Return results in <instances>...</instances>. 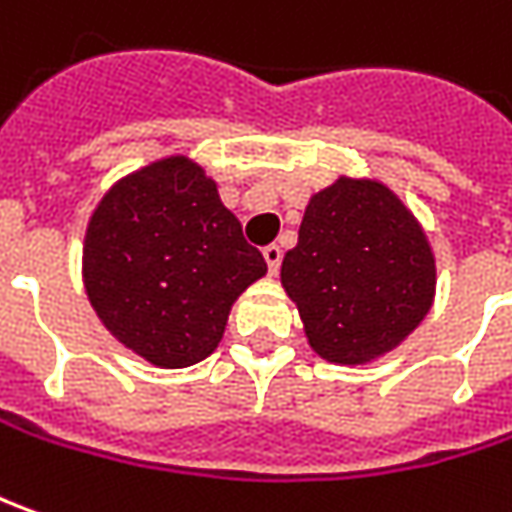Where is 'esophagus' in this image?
I'll use <instances>...</instances> for the list:
<instances>
[{"label": "esophagus", "instance_id": "obj_1", "mask_svg": "<svg viewBox=\"0 0 512 512\" xmlns=\"http://www.w3.org/2000/svg\"><path fill=\"white\" fill-rule=\"evenodd\" d=\"M263 257H266V266H269V272L277 274V269H280V260H283V249H280L277 243H269V246L263 249Z\"/></svg>", "mask_w": 512, "mask_h": 512}]
</instances>
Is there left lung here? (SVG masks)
Returning <instances> with one entry per match:
<instances>
[{
    "instance_id": "obj_1",
    "label": "left lung",
    "mask_w": 512,
    "mask_h": 512,
    "mask_svg": "<svg viewBox=\"0 0 512 512\" xmlns=\"http://www.w3.org/2000/svg\"><path fill=\"white\" fill-rule=\"evenodd\" d=\"M280 283L311 348L328 362L362 365L425 320L436 260L425 229L388 186L340 175L311 195Z\"/></svg>"
}]
</instances>
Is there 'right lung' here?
<instances>
[{
  "label": "right lung",
  "instance_id": "obj_1",
  "mask_svg": "<svg viewBox=\"0 0 512 512\" xmlns=\"http://www.w3.org/2000/svg\"><path fill=\"white\" fill-rule=\"evenodd\" d=\"M81 274L118 343L158 368H186L218 348L232 303L266 274V260L203 167L169 155L98 201Z\"/></svg>",
  "mask_w": 512,
  "mask_h": 512
}]
</instances>
